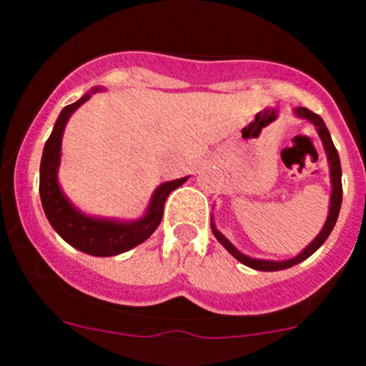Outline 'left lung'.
Here are the masks:
<instances>
[{
  "mask_svg": "<svg viewBox=\"0 0 366 366\" xmlns=\"http://www.w3.org/2000/svg\"><path fill=\"white\" fill-rule=\"evenodd\" d=\"M296 114H297V117H301V118H306V120H310L313 125H315L317 131H319L320 139H322V143H324V149H326V152H327V157H330L331 182H333V193H331L330 216H327L326 224H324L322 232H320V234L317 235L315 239H313L312 244L306 246L305 252L299 253L296 258H290V260H283V262L254 260V258L246 257V254H242L241 252H237V249H235L234 246H232L230 242L227 241V237H223V234H219V232L216 230V227H214V224L210 223L214 235H216L217 241H219L221 244H223L224 248H227V252L234 254V257L237 258V260L241 262V264L248 265V267L257 269V271H282V269L292 267V265L299 264V262L306 260V258H308L310 254L315 253L317 249H319L320 246H322L324 242H326V239L330 237L331 230H333V228H335V223H337L338 212H340V207H342V166H340V157H338L337 149H335V143H333V139H331L330 131H327V127H326V124H324L322 118H320L317 113L310 112L308 108H297L296 109Z\"/></svg>",
  "mask_w": 366,
  "mask_h": 366,
  "instance_id": "8db88e82",
  "label": "left lung"
}]
</instances>
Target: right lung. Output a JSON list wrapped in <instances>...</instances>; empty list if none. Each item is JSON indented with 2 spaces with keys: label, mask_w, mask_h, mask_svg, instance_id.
Instances as JSON below:
<instances>
[{
  "label": "right lung",
  "mask_w": 366,
  "mask_h": 366,
  "mask_svg": "<svg viewBox=\"0 0 366 366\" xmlns=\"http://www.w3.org/2000/svg\"><path fill=\"white\" fill-rule=\"evenodd\" d=\"M88 99H90V94L83 95L79 101L72 102V104L65 106L61 109L53 132H51L49 139L46 142L42 161H40V200H42L44 212L49 219L51 227L70 246H74V248L83 253L94 254V257H113V254L129 252L134 246L142 244L143 241H147L154 234V230L159 227L162 219L166 198L173 189L182 186L187 177L186 179L172 180V182H164L162 186L157 187L147 216L143 219L134 221V223L94 219V217L77 212L61 193L60 186H58L56 172L58 164H60L61 136H64L65 124H67L70 114L76 112L83 102H86Z\"/></svg>",
  "instance_id": "add662e5"
}]
</instances>
